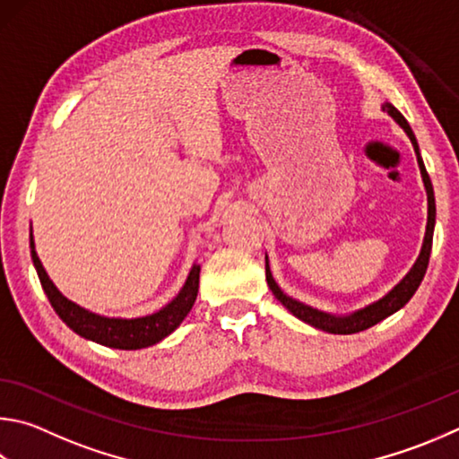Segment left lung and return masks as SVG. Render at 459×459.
<instances>
[{
    "label": "left lung",
    "mask_w": 459,
    "mask_h": 459,
    "mask_svg": "<svg viewBox=\"0 0 459 459\" xmlns=\"http://www.w3.org/2000/svg\"><path fill=\"white\" fill-rule=\"evenodd\" d=\"M383 112H387L391 118H394L399 124V126L405 130V134L410 136L415 154H418V164H420V170H421V178H423V185H426V193H428V227H426V237H423L421 253L418 256V261H415V264L411 266V271L407 273L405 277L399 281L397 285L391 289L385 297H381L379 301H375V303H371L368 307H363V309H357V311L349 313V315H331V313H325V311H319V309H313V307L305 305L301 301H297V299L282 293L281 287L277 285V282H274L273 274H271L269 258H264V261H266L264 263L266 282H269L273 295L277 297L279 301L297 316V319L309 323L311 327H315V329H321V331H327V333H335V335H351V333L365 331V329L373 327V325H377L379 321L387 319L389 315L397 313L407 301H410L415 290H418V287L421 285L423 274H426L428 263H429L433 227H436V198H433V186H431L429 174L426 170V166H423L418 140H415L413 132L410 128V124H407V120L403 118L402 112H399L397 108L391 106V104H383Z\"/></svg>",
    "instance_id": "left-lung-1"
}]
</instances>
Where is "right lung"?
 <instances>
[{
    "instance_id": "obj_1",
    "label": "right lung",
    "mask_w": 459,
    "mask_h": 459,
    "mask_svg": "<svg viewBox=\"0 0 459 459\" xmlns=\"http://www.w3.org/2000/svg\"><path fill=\"white\" fill-rule=\"evenodd\" d=\"M30 248H31V261L36 266L38 277L41 287H44L46 295L52 303L54 311L60 315V319L68 325V327L78 333L80 337L96 341L100 345L112 347V349H124V351H132V349H144L150 345H156L158 341L169 337L170 333L185 321V316L193 309L198 293V277H201V264H193L190 269L185 287L180 293L172 299L169 305H164L160 311L146 316H134V319H120V316H102L96 315L84 307L76 305L70 299H65L57 287L49 281L48 273L41 264L39 256L36 253V245H33V237L30 235Z\"/></svg>"
}]
</instances>
